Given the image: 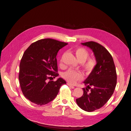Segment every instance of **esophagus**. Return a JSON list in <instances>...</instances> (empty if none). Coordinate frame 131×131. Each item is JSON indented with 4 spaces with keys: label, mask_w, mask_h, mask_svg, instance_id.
<instances>
[{
    "label": "esophagus",
    "mask_w": 131,
    "mask_h": 131,
    "mask_svg": "<svg viewBox=\"0 0 131 131\" xmlns=\"http://www.w3.org/2000/svg\"><path fill=\"white\" fill-rule=\"evenodd\" d=\"M67 84H68V85L69 86V87H70V88H72V89H73V88H74V87L73 86H72V85H71V84H70V83H67Z\"/></svg>",
    "instance_id": "esophagus-1"
}]
</instances>
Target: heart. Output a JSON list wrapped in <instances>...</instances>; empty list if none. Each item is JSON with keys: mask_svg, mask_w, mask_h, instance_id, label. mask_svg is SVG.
Instances as JSON below:
<instances>
[{"mask_svg": "<svg viewBox=\"0 0 131 131\" xmlns=\"http://www.w3.org/2000/svg\"><path fill=\"white\" fill-rule=\"evenodd\" d=\"M75 57L79 62L82 63V67L86 73H90L94 70L96 61L94 58H87L89 57L88 51L83 48H79L75 50ZM63 77L68 82L72 84L75 83L82 78V74L79 72L69 70L63 73Z\"/></svg>", "mask_w": 131, "mask_h": 131, "instance_id": "heart-1", "label": "heart"}]
</instances>
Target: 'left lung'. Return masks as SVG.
I'll return each instance as SVG.
<instances>
[{
	"label": "left lung",
	"instance_id": "left-lung-1",
	"mask_svg": "<svg viewBox=\"0 0 131 131\" xmlns=\"http://www.w3.org/2000/svg\"><path fill=\"white\" fill-rule=\"evenodd\" d=\"M93 51L97 64L83 83V95L76 99L80 108L91 112L101 108L110 99L117 83V74L113 59L103 46L90 41L81 43Z\"/></svg>",
	"mask_w": 131,
	"mask_h": 131
}]
</instances>
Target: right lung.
<instances>
[{
	"mask_svg": "<svg viewBox=\"0 0 131 131\" xmlns=\"http://www.w3.org/2000/svg\"><path fill=\"white\" fill-rule=\"evenodd\" d=\"M67 44L51 38L42 39L30 44L23 54L18 79L23 95L30 102L41 106L49 103L66 83L61 78L56 81L50 79L59 75L56 57Z\"/></svg>",
	"mask_w": 131,
	"mask_h": 131,
	"instance_id": "1",
	"label": "right lung"
}]
</instances>
